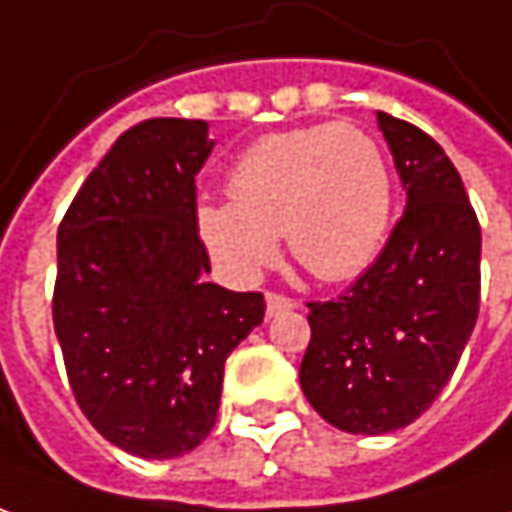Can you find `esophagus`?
I'll return each mask as SVG.
<instances>
[{
	"label": "esophagus",
	"mask_w": 512,
	"mask_h": 512,
	"mask_svg": "<svg viewBox=\"0 0 512 512\" xmlns=\"http://www.w3.org/2000/svg\"><path fill=\"white\" fill-rule=\"evenodd\" d=\"M294 308H297V302L288 300L283 294H266V316L288 314V311H294Z\"/></svg>",
	"instance_id": "esophagus-1"
}]
</instances>
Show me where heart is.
Listing matches in <instances>:
<instances>
[{"label":"heart","instance_id":"obj_1","mask_svg":"<svg viewBox=\"0 0 512 512\" xmlns=\"http://www.w3.org/2000/svg\"><path fill=\"white\" fill-rule=\"evenodd\" d=\"M232 201H198L196 229L212 260L252 283L280 255V235L305 269L342 283L367 269L387 238L392 173L353 125H308L257 139L232 165Z\"/></svg>","mask_w":512,"mask_h":512}]
</instances>
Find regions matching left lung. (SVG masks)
I'll list each match as a JSON object with an SVG mask.
<instances>
[{"instance_id": "obj_1", "label": "left lung", "mask_w": 512, "mask_h": 512, "mask_svg": "<svg viewBox=\"0 0 512 512\" xmlns=\"http://www.w3.org/2000/svg\"><path fill=\"white\" fill-rule=\"evenodd\" d=\"M375 117L406 207L364 277L308 305L300 384L330 426L378 437L423 415L457 370L479 314L482 232L446 151L417 125Z\"/></svg>"}]
</instances>
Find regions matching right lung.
<instances>
[{
	"mask_svg": "<svg viewBox=\"0 0 512 512\" xmlns=\"http://www.w3.org/2000/svg\"><path fill=\"white\" fill-rule=\"evenodd\" d=\"M204 120L128 128L58 227L55 336L83 415L142 460L201 446L221 406L224 361L263 322L255 291L207 283L196 173Z\"/></svg>",
	"mask_w": 512,
	"mask_h": 512,
	"instance_id": "obj_1",
	"label": "right lung"
}]
</instances>
